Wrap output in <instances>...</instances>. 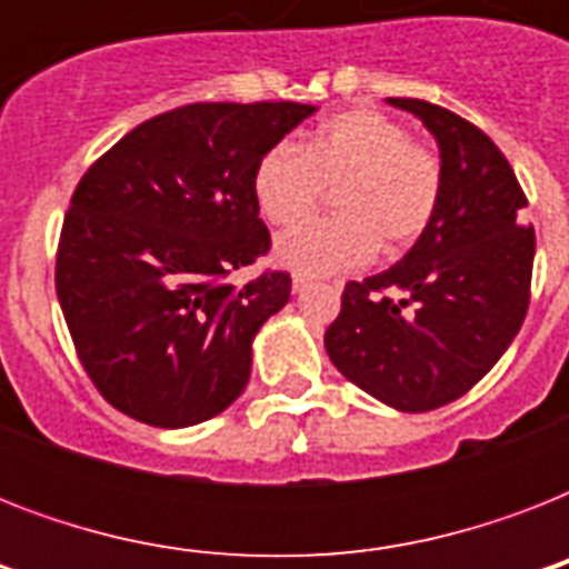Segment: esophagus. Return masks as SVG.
<instances>
[{
	"label": "esophagus",
	"instance_id": "34e87169",
	"mask_svg": "<svg viewBox=\"0 0 569 569\" xmlns=\"http://www.w3.org/2000/svg\"><path fill=\"white\" fill-rule=\"evenodd\" d=\"M310 286H312L310 277H303V274H295V277H292V292H295V295H301L303 289H310Z\"/></svg>",
	"mask_w": 569,
	"mask_h": 569
}]
</instances>
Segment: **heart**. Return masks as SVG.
<instances>
[{"label": "heart", "instance_id": "obj_1", "mask_svg": "<svg viewBox=\"0 0 569 569\" xmlns=\"http://www.w3.org/2000/svg\"><path fill=\"white\" fill-rule=\"evenodd\" d=\"M321 186H337V214L298 223L274 244L277 262L307 277L366 266L378 244L383 253L410 248L437 214L442 168L405 123L355 109L325 120L301 147H271L253 168V197L271 223L301 221Z\"/></svg>", "mask_w": 569, "mask_h": 569}]
</instances>
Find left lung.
I'll return each instance as SVG.
<instances>
[{
	"mask_svg": "<svg viewBox=\"0 0 569 569\" xmlns=\"http://www.w3.org/2000/svg\"><path fill=\"white\" fill-rule=\"evenodd\" d=\"M387 102L440 147V206L396 266L346 286L325 348L355 387L425 413L476 387L520 333L535 230L511 164L481 129L433 102Z\"/></svg>",
	"mask_w": 569,
	"mask_h": 569,
	"instance_id": "8db88e82",
	"label": "left lung"
}]
</instances>
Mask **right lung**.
<instances>
[{"label":"right lung","mask_w":569,"mask_h":569,"mask_svg":"<svg viewBox=\"0 0 569 569\" xmlns=\"http://www.w3.org/2000/svg\"><path fill=\"white\" fill-rule=\"evenodd\" d=\"M316 106L194 102L123 136L76 186L56 289L84 372L120 413L206 422L244 392L253 339L292 292L227 274L271 244L253 168Z\"/></svg>","instance_id":"1"}]
</instances>
